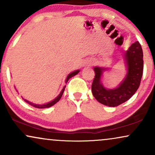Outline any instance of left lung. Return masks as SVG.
Instances as JSON below:
<instances>
[{"mask_svg":"<svg viewBox=\"0 0 155 155\" xmlns=\"http://www.w3.org/2000/svg\"><path fill=\"white\" fill-rule=\"evenodd\" d=\"M127 74L119 86L114 89H106L101 82L103 73L106 68L95 67V78L92 84V92L95 98L105 106L115 107L128 101L140 86L143 75V50L138 41L133 43L124 54Z\"/></svg>","mask_w":155,"mask_h":155,"instance_id":"1","label":"left lung"}]
</instances>
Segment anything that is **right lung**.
<instances>
[{"label": "right lung", "mask_w": 155, "mask_h": 155, "mask_svg": "<svg viewBox=\"0 0 155 155\" xmlns=\"http://www.w3.org/2000/svg\"><path fill=\"white\" fill-rule=\"evenodd\" d=\"M79 71H80L79 70H76V71H73V72L71 73V74H69L68 75V76H67L66 79H65V84H66V83L68 82V80L70 79L71 78L73 77V76H76V74H77L78 73H79ZM65 86L63 88V90H61V92H60V93L59 94V95H58V97H56V98L54 99V100H53V101H50V102L47 103V104H43V105L34 104H33V103L30 102V101L25 100V99H24V98H23V100L25 101L26 103H28V104L31 105V106H33V107H35V108H49V107H51V106H52L53 105H54L55 104H56L57 102H58V101H60V99L61 98L62 95H63V92H64V90H65Z\"/></svg>", "instance_id": "right-lung-1"}]
</instances>
